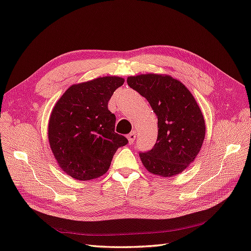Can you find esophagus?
<instances>
[{
  "label": "esophagus",
  "instance_id": "34e87169",
  "mask_svg": "<svg viewBox=\"0 0 251 251\" xmlns=\"http://www.w3.org/2000/svg\"><path fill=\"white\" fill-rule=\"evenodd\" d=\"M127 138H128V141H129V143H132L135 141V139H136V131L135 130H132L130 134L127 136Z\"/></svg>",
  "mask_w": 251,
  "mask_h": 251
}]
</instances>
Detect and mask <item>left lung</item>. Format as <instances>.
Masks as SVG:
<instances>
[{
	"label": "left lung",
	"mask_w": 251,
	"mask_h": 251,
	"mask_svg": "<svg viewBox=\"0 0 251 251\" xmlns=\"http://www.w3.org/2000/svg\"><path fill=\"white\" fill-rule=\"evenodd\" d=\"M127 84L150 103L157 116V140L140 152L143 166L161 177H174L193 163L205 139V120L190 90L178 79L163 74L127 77Z\"/></svg>",
	"instance_id": "left-lung-1"
}]
</instances>
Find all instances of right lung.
I'll return each mask as SVG.
<instances>
[{
    "label": "right lung",
    "instance_id": "right-lung-1",
    "mask_svg": "<svg viewBox=\"0 0 251 251\" xmlns=\"http://www.w3.org/2000/svg\"><path fill=\"white\" fill-rule=\"evenodd\" d=\"M103 76L69 87L51 111L50 146L61 169L76 180L104 175L116 150L128 143L115 132V115L108 109L112 95L124 84Z\"/></svg>",
    "mask_w": 251,
    "mask_h": 251
}]
</instances>
